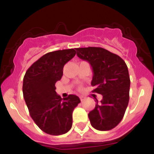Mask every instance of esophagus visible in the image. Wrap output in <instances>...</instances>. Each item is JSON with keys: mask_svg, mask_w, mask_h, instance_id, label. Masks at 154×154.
Wrapping results in <instances>:
<instances>
[{"mask_svg": "<svg viewBox=\"0 0 154 154\" xmlns=\"http://www.w3.org/2000/svg\"><path fill=\"white\" fill-rule=\"evenodd\" d=\"M79 98H80V100H81V101H83L85 97V96H80Z\"/></svg>", "mask_w": 154, "mask_h": 154, "instance_id": "1", "label": "esophagus"}]
</instances>
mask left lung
<instances>
[{"label":"left lung","instance_id":"left-lung-1","mask_svg":"<svg viewBox=\"0 0 154 154\" xmlns=\"http://www.w3.org/2000/svg\"><path fill=\"white\" fill-rule=\"evenodd\" d=\"M77 55L92 66L93 92L103 99L89 113L92 127L100 131L113 129L123 119L130 99V79L126 64L119 55L99 47L76 48Z\"/></svg>","mask_w":154,"mask_h":154}]
</instances>
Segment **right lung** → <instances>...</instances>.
<instances>
[{
    "mask_svg": "<svg viewBox=\"0 0 154 154\" xmlns=\"http://www.w3.org/2000/svg\"><path fill=\"white\" fill-rule=\"evenodd\" d=\"M73 48L48 52L34 62L23 79V96L31 117L45 133L65 134L72 126V112L79 98L69 95L62 99L55 83L62 79L64 65L75 55Z\"/></svg>",
    "mask_w": 154,
    "mask_h": 154,
    "instance_id": "1",
    "label": "right lung"
}]
</instances>
